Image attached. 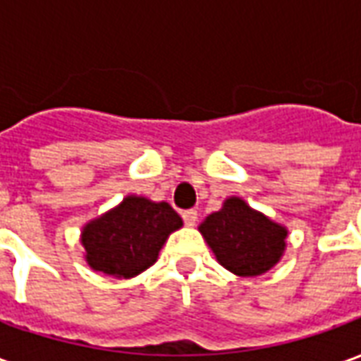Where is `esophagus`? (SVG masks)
Returning a JSON list of instances; mask_svg holds the SVG:
<instances>
[{"mask_svg":"<svg viewBox=\"0 0 361 361\" xmlns=\"http://www.w3.org/2000/svg\"><path fill=\"white\" fill-rule=\"evenodd\" d=\"M181 219H183V222H185V226H195L197 211H195V209L183 211V212H181Z\"/></svg>","mask_w":361,"mask_h":361,"instance_id":"34e87169","label":"esophagus"}]
</instances>
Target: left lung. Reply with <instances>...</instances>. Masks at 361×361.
Here are the masks:
<instances>
[{
  "label": "left lung",
  "instance_id": "8db88e82",
  "mask_svg": "<svg viewBox=\"0 0 361 361\" xmlns=\"http://www.w3.org/2000/svg\"><path fill=\"white\" fill-rule=\"evenodd\" d=\"M199 232L220 265L238 276H259L276 265L286 247L288 230L240 197H230L209 214Z\"/></svg>",
  "mask_w": 361,
  "mask_h": 361
}]
</instances>
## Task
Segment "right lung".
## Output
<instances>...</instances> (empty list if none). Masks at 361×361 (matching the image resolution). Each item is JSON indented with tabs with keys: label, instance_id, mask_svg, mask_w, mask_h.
<instances>
[{
	"label": "right lung",
	"instance_id": "obj_1",
	"mask_svg": "<svg viewBox=\"0 0 361 361\" xmlns=\"http://www.w3.org/2000/svg\"><path fill=\"white\" fill-rule=\"evenodd\" d=\"M183 226L168 203L129 195L82 228L81 243L90 269L116 279H133L158 259L168 235Z\"/></svg>",
	"mask_w": 361,
	"mask_h": 361
}]
</instances>
